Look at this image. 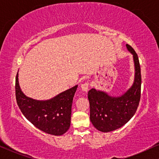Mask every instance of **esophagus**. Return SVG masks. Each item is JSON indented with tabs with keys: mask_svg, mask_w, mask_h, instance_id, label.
<instances>
[{
	"mask_svg": "<svg viewBox=\"0 0 159 159\" xmlns=\"http://www.w3.org/2000/svg\"><path fill=\"white\" fill-rule=\"evenodd\" d=\"M80 88H81V90L84 92H87L89 91V82H85L84 84L80 85Z\"/></svg>",
	"mask_w": 159,
	"mask_h": 159,
	"instance_id": "1",
	"label": "esophagus"
}]
</instances>
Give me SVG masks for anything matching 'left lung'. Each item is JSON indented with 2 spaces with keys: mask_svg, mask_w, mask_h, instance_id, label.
<instances>
[{
  "mask_svg": "<svg viewBox=\"0 0 159 159\" xmlns=\"http://www.w3.org/2000/svg\"><path fill=\"white\" fill-rule=\"evenodd\" d=\"M127 48L134 55L135 79L131 89L119 97H111L103 91L92 89L88 93L90 119L94 127L102 132L114 131L134 116L141 99V74L139 57L129 44Z\"/></svg>",
  "mask_w": 159,
  "mask_h": 159,
  "instance_id": "8db88e82",
  "label": "left lung"
}]
</instances>
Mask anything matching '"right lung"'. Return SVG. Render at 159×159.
I'll use <instances>...</instances> for the list:
<instances>
[{
  "label": "right lung",
  "instance_id": "1",
  "mask_svg": "<svg viewBox=\"0 0 159 159\" xmlns=\"http://www.w3.org/2000/svg\"><path fill=\"white\" fill-rule=\"evenodd\" d=\"M77 87H73L51 100H34L21 91L17 73L15 86L16 101L24 116L35 127L47 134L61 136L70 128L73 99Z\"/></svg>",
  "mask_w": 159,
  "mask_h": 159
}]
</instances>
